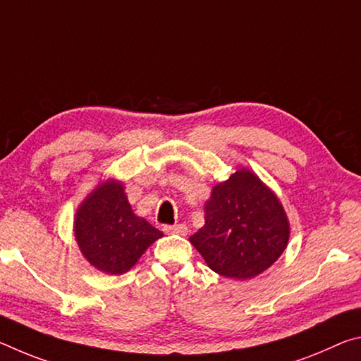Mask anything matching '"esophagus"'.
Instances as JSON below:
<instances>
[{
    "label": "esophagus",
    "instance_id": "esophagus-1",
    "mask_svg": "<svg viewBox=\"0 0 361 361\" xmlns=\"http://www.w3.org/2000/svg\"><path fill=\"white\" fill-rule=\"evenodd\" d=\"M164 232L166 234H178V235H186L188 234V226L186 224H173V226H164Z\"/></svg>",
    "mask_w": 361,
    "mask_h": 361
}]
</instances>
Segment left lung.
<instances>
[{"instance_id": "8db88e82", "label": "left lung", "mask_w": 361, "mask_h": 361, "mask_svg": "<svg viewBox=\"0 0 361 361\" xmlns=\"http://www.w3.org/2000/svg\"><path fill=\"white\" fill-rule=\"evenodd\" d=\"M288 237V219L276 194L240 169L213 188L205 224L191 235V243L212 271L245 280L271 267Z\"/></svg>"}]
</instances>
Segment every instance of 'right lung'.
Here are the masks:
<instances>
[{"label":"right lung","instance_id":"obj_1","mask_svg":"<svg viewBox=\"0 0 361 361\" xmlns=\"http://www.w3.org/2000/svg\"><path fill=\"white\" fill-rule=\"evenodd\" d=\"M75 235L90 264L119 276L135 264L162 232L132 212L122 185L106 181L79 207Z\"/></svg>","mask_w":361,"mask_h":361}]
</instances>
